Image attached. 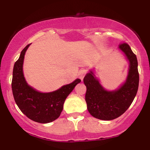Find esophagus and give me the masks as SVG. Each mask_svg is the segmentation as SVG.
<instances>
[{"instance_id":"34e87169","label":"esophagus","mask_w":150,"mask_h":150,"mask_svg":"<svg viewBox=\"0 0 150 150\" xmlns=\"http://www.w3.org/2000/svg\"><path fill=\"white\" fill-rule=\"evenodd\" d=\"M86 73H87V70L85 69V68H82L80 71H79V77L81 79V80H83L84 77H85V75H86Z\"/></svg>"}]
</instances>
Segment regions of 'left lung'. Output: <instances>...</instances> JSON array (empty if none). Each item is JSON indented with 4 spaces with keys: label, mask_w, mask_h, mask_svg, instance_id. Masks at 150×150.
<instances>
[{
    "label": "left lung",
    "mask_w": 150,
    "mask_h": 150,
    "mask_svg": "<svg viewBox=\"0 0 150 150\" xmlns=\"http://www.w3.org/2000/svg\"><path fill=\"white\" fill-rule=\"evenodd\" d=\"M120 50L124 52L130 62L127 80L116 91H106L103 88L92 71L84 77L87 87L85 101L88 111L94 118L111 120L118 118L125 112L135 99L139 85V73L137 60L127 43L119 44Z\"/></svg>",
    "instance_id": "1"
}]
</instances>
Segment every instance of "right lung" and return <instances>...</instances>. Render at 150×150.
<instances>
[{
  "instance_id": "right-lung-1",
  "label": "right lung",
  "mask_w": 150,
  "mask_h": 150,
  "mask_svg": "<svg viewBox=\"0 0 150 150\" xmlns=\"http://www.w3.org/2000/svg\"><path fill=\"white\" fill-rule=\"evenodd\" d=\"M30 45L25 46L15 63L12 80L13 97L20 111L30 119L40 123H50L60 116L65 99L81 80L77 79L49 93H41L31 87L26 82L22 71L25 54Z\"/></svg>"
}]
</instances>
